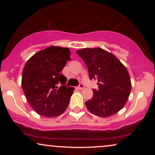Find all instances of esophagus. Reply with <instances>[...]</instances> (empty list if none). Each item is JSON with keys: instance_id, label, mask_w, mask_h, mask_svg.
<instances>
[{"instance_id": "obj_1", "label": "esophagus", "mask_w": 155, "mask_h": 155, "mask_svg": "<svg viewBox=\"0 0 155 155\" xmlns=\"http://www.w3.org/2000/svg\"><path fill=\"white\" fill-rule=\"evenodd\" d=\"M84 87V86L82 83H80L79 84V86H78V89H79V90H83Z\"/></svg>"}]
</instances>
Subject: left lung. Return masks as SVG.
Here are the masks:
<instances>
[{"label":"left lung","instance_id":"1","mask_svg":"<svg viewBox=\"0 0 155 155\" xmlns=\"http://www.w3.org/2000/svg\"><path fill=\"white\" fill-rule=\"evenodd\" d=\"M76 53L87 67L90 80H97L98 90L85 105L91 113L108 117L119 111L128 100L131 82L126 68L114 54L101 48H86Z\"/></svg>","mask_w":155,"mask_h":155}]
</instances>
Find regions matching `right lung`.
Instances as JSON below:
<instances>
[{
	"label": "right lung",
	"instance_id": "obj_1",
	"mask_svg": "<svg viewBox=\"0 0 155 155\" xmlns=\"http://www.w3.org/2000/svg\"><path fill=\"white\" fill-rule=\"evenodd\" d=\"M68 48L51 46L36 53L27 61L22 87L27 101L39 115L58 116L68 106L75 88L65 86L67 78L61 72L71 60Z\"/></svg>",
	"mask_w": 155,
	"mask_h": 155
}]
</instances>
